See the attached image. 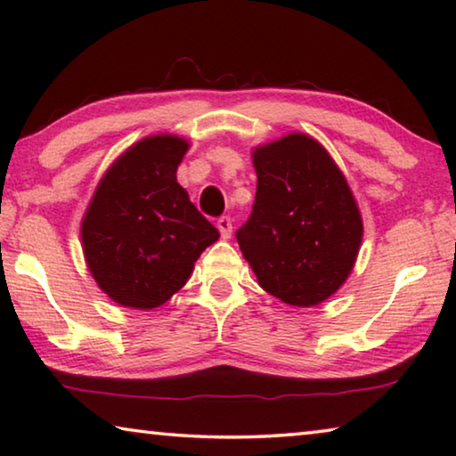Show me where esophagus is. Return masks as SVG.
Masks as SVG:
<instances>
[{"mask_svg": "<svg viewBox=\"0 0 456 456\" xmlns=\"http://www.w3.org/2000/svg\"><path fill=\"white\" fill-rule=\"evenodd\" d=\"M217 229H219V233H221L223 239H229L231 231H233V221H231V217H219Z\"/></svg>", "mask_w": 456, "mask_h": 456, "instance_id": "obj_1", "label": "esophagus"}]
</instances>
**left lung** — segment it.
I'll use <instances>...</instances> for the list:
<instances>
[{"instance_id":"1","label":"left lung","mask_w":456,"mask_h":456,"mask_svg":"<svg viewBox=\"0 0 456 456\" xmlns=\"http://www.w3.org/2000/svg\"><path fill=\"white\" fill-rule=\"evenodd\" d=\"M253 167L256 203L237 231L243 257L283 304L318 305L348 280L364 233L346 176L302 133L257 146Z\"/></svg>"}]
</instances>
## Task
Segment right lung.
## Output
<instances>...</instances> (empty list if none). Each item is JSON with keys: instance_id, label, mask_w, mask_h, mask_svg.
Returning a JSON list of instances; mask_svg holds the SVG:
<instances>
[{"instance_id": "1", "label": "right lung", "mask_w": 456, "mask_h": 456, "mask_svg": "<svg viewBox=\"0 0 456 456\" xmlns=\"http://www.w3.org/2000/svg\"><path fill=\"white\" fill-rule=\"evenodd\" d=\"M189 142L146 136L114 160L82 219V249L98 288L134 310L163 305L219 239L179 183Z\"/></svg>"}]
</instances>
